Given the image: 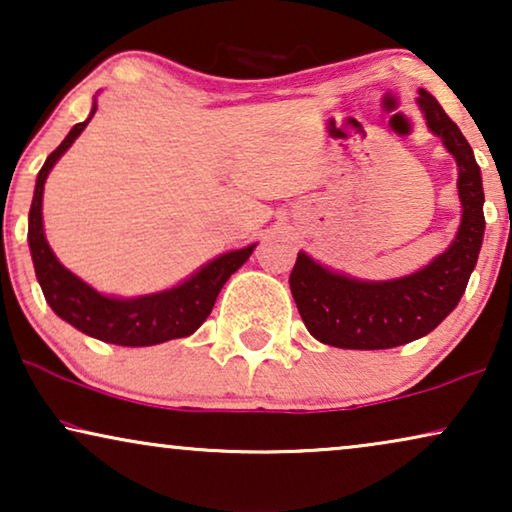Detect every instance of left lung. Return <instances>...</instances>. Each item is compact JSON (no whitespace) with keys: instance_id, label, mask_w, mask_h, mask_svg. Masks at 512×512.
<instances>
[{"instance_id":"obj_1","label":"left lung","mask_w":512,"mask_h":512,"mask_svg":"<svg viewBox=\"0 0 512 512\" xmlns=\"http://www.w3.org/2000/svg\"><path fill=\"white\" fill-rule=\"evenodd\" d=\"M426 125L457 160L461 223L443 254L417 272L384 282L349 277L298 251L289 286L307 331L340 349H391L431 333L464 296L485 237V191L471 144L436 97L419 88Z\"/></svg>"}]
</instances>
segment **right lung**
<instances>
[{
	"mask_svg": "<svg viewBox=\"0 0 512 512\" xmlns=\"http://www.w3.org/2000/svg\"><path fill=\"white\" fill-rule=\"evenodd\" d=\"M97 111V100L93 102L90 116L83 123H76L62 144L46 158L44 167L37 174V186H34V198L30 207V223H27V242H30V254L37 272V282L44 291L46 303L58 314L62 321L79 328L81 333L97 338L102 342L121 347H149L160 342L188 338L202 326L216 303V296L228 282L230 275L242 268L256 249L249 247L226 251L216 256L214 261L202 265L184 282L172 286V289L146 293L135 298L104 296L93 286L76 277L72 270L58 261L53 254L51 244L44 235V214H41V202H44V184L48 172L58 163L76 137L86 130L90 118Z\"/></svg>",
	"mask_w": 512,
	"mask_h": 512,
	"instance_id": "add662e5",
	"label": "right lung"
}]
</instances>
